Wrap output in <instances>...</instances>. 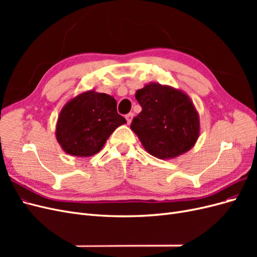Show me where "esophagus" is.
<instances>
[{
    "mask_svg": "<svg viewBox=\"0 0 257 257\" xmlns=\"http://www.w3.org/2000/svg\"><path fill=\"white\" fill-rule=\"evenodd\" d=\"M133 116H134V113H132V112L125 114V119H126V121H127L128 124L132 122V120H133Z\"/></svg>",
    "mask_w": 257,
    "mask_h": 257,
    "instance_id": "esophagus-1",
    "label": "esophagus"
}]
</instances>
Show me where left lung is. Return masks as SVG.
<instances>
[{"label": "left lung", "instance_id": "8db88e82", "mask_svg": "<svg viewBox=\"0 0 257 257\" xmlns=\"http://www.w3.org/2000/svg\"><path fill=\"white\" fill-rule=\"evenodd\" d=\"M143 110L131 124L148 153L168 160L188 152L199 136V115L188 94L157 82L135 94Z\"/></svg>", "mask_w": 257, "mask_h": 257}]
</instances>
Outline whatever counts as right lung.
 Masks as SVG:
<instances>
[{"mask_svg": "<svg viewBox=\"0 0 257 257\" xmlns=\"http://www.w3.org/2000/svg\"><path fill=\"white\" fill-rule=\"evenodd\" d=\"M124 123L126 120L116 111L112 96L90 90L69 99L62 108L56 137L67 154L88 158L99 152L108 137Z\"/></svg>", "mask_w": 257, "mask_h": 257, "instance_id": "right-lung-1", "label": "right lung"}]
</instances>
